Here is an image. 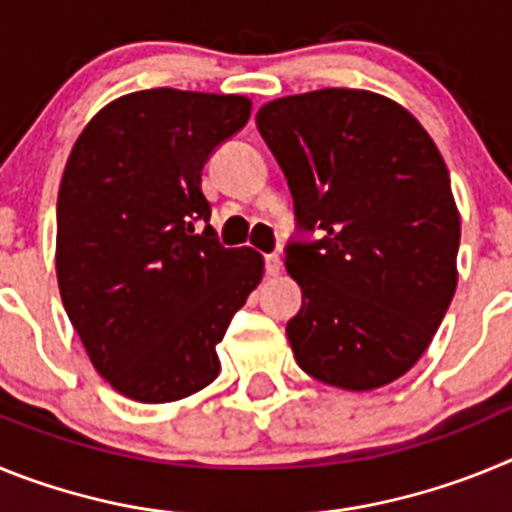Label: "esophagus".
<instances>
[{"instance_id": "obj_1", "label": "esophagus", "mask_w": 512, "mask_h": 512, "mask_svg": "<svg viewBox=\"0 0 512 512\" xmlns=\"http://www.w3.org/2000/svg\"><path fill=\"white\" fill-rule=\"evenodd\" d=\"M264 266L269 277H277L279 271H282V259H279V253H266Z\"/></svg>"}]
</instances>
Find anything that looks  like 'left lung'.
Segmentation results:
<instances>
[{
  "instance_id": "1",
  "label": "left lung",
  "mask_w": 512,
  "mask_h": 512,
  "mask_svg": "<svg viewBox=\"0 0 512 512\" xmlns=\"http://www.w3.org/2000/svg\"><path fill=\"white\" fill-rule=\"evenodd\" d=\"M287 176L284 248L302 307L289 346L310 377L364 392L423 356L456 292L459 212L449 169L405 107L361 89L274 99L256 115Z\"/></svg>"
}]
</instances>
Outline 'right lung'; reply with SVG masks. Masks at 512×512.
<instances>
[{"label":"right lung","instance_id":"obj_1","mask_svg":"<svg viewBox=\"0 0 512 512\" xmlns=\"http://www.w3.org/2000/svg\"><path fill=\"white\" fill-rule=\"evenodd\" d=\"M251 117L238 94L148 89L110 102L58 189L61 300L94 369L135 402H174L220 374L215 346L264 274L225 248L202 169Z\"/></svg>","mask_w":512,"mask_h":512}]
</instances>
